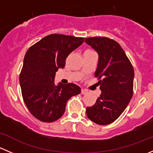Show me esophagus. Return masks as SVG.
<instances>
[{
	"instance_id": "esophagus-1",
	"label": "esophagus",
	"mask_w": 153,
	"mask_h": 153,
	"mask_svg": "<svg viewBox=\"0 0 153 153\" xmlns=\"http://www.w3.org/2000/svg\"><path fill=\"white\" fill-rule=\"evenodd\" d=\"M88 92L87 90H86V89H81V93L82 94H86Z\"/></svg>"
}]
</instances>
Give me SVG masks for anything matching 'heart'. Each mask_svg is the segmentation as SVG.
I'll list each match as a JSON object with an SVG mask.
<instances>
[{"mask_svg":"<svg viewBox=\"0 0 153 153\" xmlns=\"http://www.w3.org/2000/svg\"><path fill=\"white\" fill-rule=\"evenodd\" d=\"M86 51H89V50H86Z\"/></svg>","mask_w":153,"mask_h":153,"instance_id":"obj_1","label":"heart"}]
</instances>
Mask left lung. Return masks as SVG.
I'll list each match as a JSON object with an SVG mask.
<instances>
[{
  "label": "left lung",
  "mask_w": 153,
  "mask_h": 153,
  "mask_svg": "<svg viewBox=\"0 0 153 153\" xmlns=\"http://www.w3.org/2000/svg\"><path fill=\"white\" fill-rule=\"evenodd\" d=\"M98 54L95 72L101 94L93 106L86 107L88 118L99 125L114 122L122 114L133 95L134 69L118 43L106 37L85 39Z\"/></svg>",
  "instance_id": "left-lung-1"
}]
</instances>
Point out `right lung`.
I'll return each mask as SVG.
<instances>
[{
    "instance_id": "1",
    "label": "right lung",
    "mask_w": 153,
    "mask_h": 153,
    "mask_svg": "<svg viewBox=\"0 0 153 153\" xmlns=\"http://www.w3.org/2000/svg\"><path fill=\"white\" fill-rule=\"evenodd\" d=\"M84 38L52 34L29 48L24 56L19 81L23 99L34 117L53 122L64 113L68 100L81 93L69 83H54L55 72L65 67L68 55L82 44Z\"/></svg>"
}]
</instances>
